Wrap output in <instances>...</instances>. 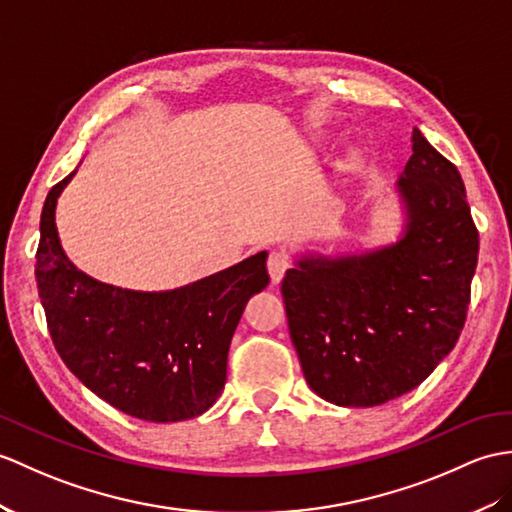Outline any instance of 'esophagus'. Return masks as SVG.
<instances>
[{"label": "esophagus", "instance_id": "esophagus-1", "mask_svg": "<svg viewBox=\"0 0 512 512\" xmlns=\"http://www.w3.org/2000/svg\"><path fill=\"white\" fill-rule=\"evenodd\" d=\"M266 264H268V275H270L272 283H279L283 279V275H285V270L290 268V257L285 255V253H281V251H272L268 255Z\"/></svg>", "mask_w": 512, "mask_h": 512}]
</instances>
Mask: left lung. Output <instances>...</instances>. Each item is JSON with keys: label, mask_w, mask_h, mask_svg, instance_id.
<instances>
[{"label": "left lung", "mask_w": 512, "mask_h": 512, "mask_svg": "<svg viewBox=\"0 0 512 512\" xmlns=\"http://www.w3.org/2000/svg\"><path fill=\"white\" fill-rule=\"evenodd\" d=\"M395 189L397 242L299 255L281 283L307 384L336 406L371 408L406 395L465 327L480 242L460 172L414 128Z\"/></svg>", "instance_id": "1"}]
</instances>
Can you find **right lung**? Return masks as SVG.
<instances>
[{"label": "right lung", "instance_id": "right-lung-1", "mask_svg": "<svg viewBox=\"0 0 512 512\" xmlns=\"http://www.w3.org/2000/svg\"><path fill=\"white\" fill-rule=\"evenodd\" d=\"M74 174L45 198L34 270L54 347L82 384L130 417L194 419L227 382L235 327L270 281L268 253L163 292L102 283L74 266L58 237L56 202Z\"/></svg>", "mask_w": 512, "mask_h": 512}]
</instances>
